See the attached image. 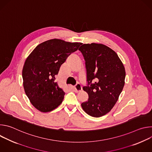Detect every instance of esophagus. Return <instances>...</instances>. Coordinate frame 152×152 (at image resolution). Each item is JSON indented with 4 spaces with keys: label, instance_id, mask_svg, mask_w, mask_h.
<instances>
[{
    "label": "esophagus",
    "instance_id": "1",
    "mask_svg": "<svg viewBox=\"0 0 152 152\" xmlns=\"http://www.w3.org/2000/svg\"><path fill=\"white\" fill-rule=\"evenodd\" d=\"M82 90V86L80 85V84L77 83L75 86V91L76 92H80Z\"/></svg>",
    "mask_w": 152,
    "mask_h": 152
}]
</instances>
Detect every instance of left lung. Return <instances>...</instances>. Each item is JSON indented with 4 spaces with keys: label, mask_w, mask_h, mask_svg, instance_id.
Wrapping results in <instances>:
<instances>
[{
    "label": "left lung",
    "mask_w": 152,
    "mask_h": 152,
    "mask_svg": "<svg viewBox=\"0 0 152 152\" xmlns=\"http://www.w3.org/2000/svg\"><path fill=\"white\" fill-rule=\"evenodd\" d=\"M79 50L86 71L87 85L83 90L88 94L81 106L86 114L100 117L109 113L118 100L124 87L125 69L117 54L105 45L84 44Z\"/></svg>",
    "instance_id": "1"
}]
</instances>
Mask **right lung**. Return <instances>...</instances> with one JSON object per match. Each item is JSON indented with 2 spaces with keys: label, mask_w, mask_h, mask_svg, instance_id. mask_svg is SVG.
Returning a JSON list of instances; mask_svg holds the SVG:
<instances>
[{
  "label": "right lung",
  "mask_w": 152,
  "mask_h": 152,
  "mask_svg": "<svg viewBox=\"0 0 152 152\" xmlns=\"http://www.w3.org/2000/svg\"><path fill=\"white\" fill-rule=\"evenodd\" d=\"M80 42L52 39L38 45L25 61L23 87L32 105L41 112H50L62 102L65 93L55 82L61 65L76 51Z\"/></svg>",
  "instance_id": "right-lung-1"
}]
</instances>
